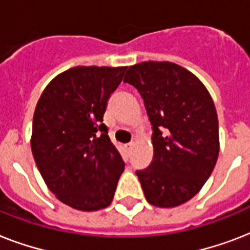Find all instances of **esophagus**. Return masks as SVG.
<instances>
[{"mask_svg":"<svg viewBox=\"0 0 250 250\" xmlns=\"http://www.w3.org/2000/svg\"><path fill=\"white\" fill-rule=\"evenodd\" d=\"M132 145H133V143H129V144H127V145H125V148H127V149H129V148H131V146H132Z\"/></svg>","mask_w":250,"mask_h":250,"instance_id":"obj_1","label":"esophagus"}]
</instances>
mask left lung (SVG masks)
I'll return each instance as SVG.
<instances>
[{
  "instance_id": "obj_1",
  "label": "left lung",
  "mask_w": 250,
  "mask_h": 250,
  "mask_svg": "<svg viewBox=\"0 0 250 250\" xmlns=\"http://www.w3.org/2000/svg\"><path fill=\"white\" fill-rule=\"evenodd\" d=\"M123 82L139 90L153 125L152 164L136 171L146 201L158 208L189 201L219 154L218 115L209 90L194 74L167 61L129 66Z\"/></svg>"
}]
</instances>
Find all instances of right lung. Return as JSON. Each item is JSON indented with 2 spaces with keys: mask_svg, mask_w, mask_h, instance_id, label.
<instances>
[{
  "mask_svg": "<svg viewBox=\"0 0 250 250\" xmlns=\"http://www.w3.org/2000/svg\"><path fill=\"white\" fill-rule=\"evenodd\" d=\"M127 67L78 66L45 86L33 114L31 149L45 184L72 209L113 201L125 162L102 123Z\"/></svg>",
  "mask_w": 250,
  "mask_h": 250,
  "instance_id": "add662e5",
  "label": "right lung"
}]
</instances>
